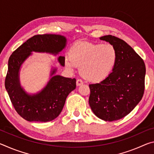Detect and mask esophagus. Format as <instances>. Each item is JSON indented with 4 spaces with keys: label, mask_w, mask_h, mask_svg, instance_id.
<instances>
[{
    "label": "esophagus",
    "mask_w": 154,
    "mask_h": 154,
    "mask_svg": "<svg viewBox=\"0 0 154 154\" xmlns=\"http://www.w3.org/2000/svg\"><path fill=\"white\" fill-rule=\"evenodd\" d=\"M83 83V81L82 79H77V82H76V84L77 86H79V85H82Z\"/></svg>",
    "instance_id": "esophagus-1"
}]
</instances>
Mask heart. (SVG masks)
<instances>
[{"label": "heart", "instance_id": "heart-1", "mask_svg": "<svg viewBox=\"0 0 154 154\" xmlns=\"http://www.w3.org/2000/svg\"><path fill=\"white\" fill-rule=\"evenodd\" d=\"M118 59L116 49L110 44L77 42L70 49L65 66L71 71L80 66L81 74L85 79L96 82L110 75Z\"/></svg>", "mask_w": 154, "mask_h": 154}]
</instances>
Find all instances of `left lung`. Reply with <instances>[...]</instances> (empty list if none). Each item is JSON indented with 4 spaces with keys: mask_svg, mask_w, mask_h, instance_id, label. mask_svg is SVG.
Here are the masks:
<instances>
[{
    "mask_svg": "<svg viewBox=\"0 0 154 154\" xmlns=\"http://www.w3.org/2000/svg\"><path fill=\"white\" fill-rule=\"evenodd\" d=\"M100 39L115 47L118 59L107 77L89 85V104L98 118L113 122L129 114L142 99L145 65L136 51L122 39L112 35L101 36Z\"/></svg>",
    "mask_w": 154,
    "mask_h": 154,
    "instance_id": "left-lung-1",
    "label": "left lung"
}]
</instances>
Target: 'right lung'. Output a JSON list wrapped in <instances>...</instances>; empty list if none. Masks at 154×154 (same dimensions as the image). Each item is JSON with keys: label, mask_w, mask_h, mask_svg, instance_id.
<instances>
[{"label": "right lung", "mask_w": 154, "mask_h": 154, "mask_svg": "<svg viewBox=\"0 0 154 154\" xmlns=\"http://www.w3.org/2000/svg\"><path fill=\"white\" fill-rule=\"evenodd\" d=\"M64 36L53 34L33 36L13 52L8 61L5 88L17 113L28 122H48L56 119L61 113L68 95L76 88V79L56 75V67H52L50 79L42 90L29 94L22 87L20 72L22 64L32 51L56 56L66 46ZM65 58L58 61L64 66Z\"/></svg>", "instance_id": "obj_1"}]
</instances>
